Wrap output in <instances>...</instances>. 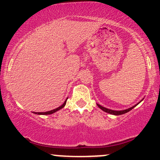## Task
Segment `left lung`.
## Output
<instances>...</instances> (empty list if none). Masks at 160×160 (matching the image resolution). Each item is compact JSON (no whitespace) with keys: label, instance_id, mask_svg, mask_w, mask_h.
Masks as SVG:
<instances>
[{"label":"left lung","instance_id":"obj_1","mask_svg":"<svg viewBox=\"0 0 160 160\" xmlns=\"http://www.w3.org/2000/svg\"><path fill=\"white\" fill-rule=\"evenodd\" d=\"M143 99H144V98H143ZM143 99H142V100H141V101H140V102H142ZM140 102H138V103L135 104V105L132 106V107H131V108H128V109H126V110H122V111H113V110L108 109V108H104V107H102V105H100V104H97V105H98V107L99 108H100V109H102V111H104V112H106V113H111V114H113V115L118 116V115H122V114H124V113H127V112L130 111H131L132 109H133V108H135V106H137L138 104L139 103H140Z\"/></svg>","mask_w":160,"mask_h":160}]
</instances>
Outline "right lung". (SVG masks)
<instances>
[{
  "label": "right lung",
  "instance_id": "right-lung-1",
  "mask_svg": "<svg viewBox=\"0 0 160 160\" xmlns=\"http://www.w3.org/2000/svg\"><path fill=\"white\" fill-rule=\"evenodd\" d=\"M68 98H66V100L65 101V102H64V103L62 104L61 106H59V107H58V108H56V109L51 110V111H47V112H33V113H35V114H38V115H48V114H52V113H56V111H59V110H61L62 108H63L64 107H65V104H66V102H67V99H68Z\"/></svg>",
  "mask_w": 160,
  "mask_h": 160
}]
</instances>
